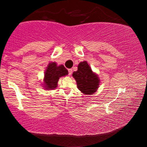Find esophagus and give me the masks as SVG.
I'll list each match as a JSON object with an SVG mask.
<instances>
[{
  "label": "esophagus",
  "mask_w": 147,
  "mask_h": 147,
  "mask_svg": "<svg viewBox=\"0 0 147 147\" xmlns=\"http://www.w3.org/2000/svg\"><path fill=\"white\" fill-rule=\"evenodd\" d=\"M72 69H68V75H72Z\"/></svg>",
  "instance_id": "esophagus-1"
}]
</instances>
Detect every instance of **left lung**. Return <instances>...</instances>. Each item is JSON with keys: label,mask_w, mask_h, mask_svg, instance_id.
<instances>
[{"label": "left lung", "mask_w": 147, "mask_h": 147, "mask_svg": "<svg viewBox=\"0 0 147 147\" xmlns=\"http://www.w3.org/2000/svg\"><path fill=\"white\" fill-rule=\"evenodd\" d=\"M77 68L78 70L72 74L77 82V88L85 95H92L99 88V77L92 71L86 61L80 62Z\"/></svg>", "instance_id": "obj_1"}]
</instances>
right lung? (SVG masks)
<instances>
[{
    "label": "right lung",
    "instance_id": "obj_1",
    "mask_svg": "<svg viewBox=\"0 0 147 147\" xmlns=\"http://www.w3.org/2000/svg\"><path fill=\"white\" fill-rule=\"evenodd\" d=\"M68 71L63 65H57L55 62L48 64L44 75V88L46 90H53L57 86L59 79L67 75Z\"/></svg>",
    "mask_w": 147,
    "mask_h": 147
}]
</instances>
